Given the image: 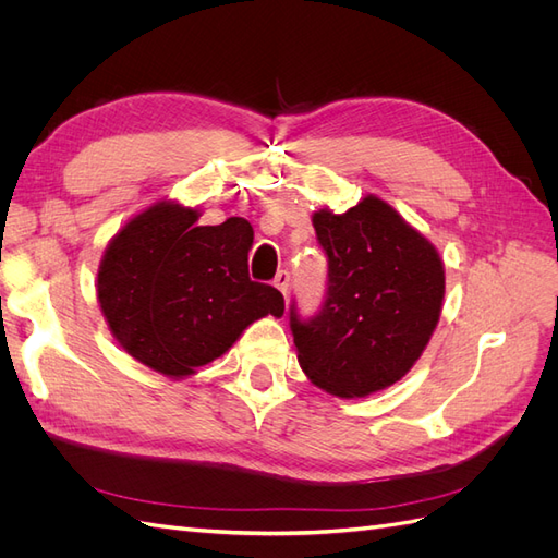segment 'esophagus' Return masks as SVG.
Returning <instances> with one entry per match:
<instances>
[{
	"instance_id": "34e87169",
	"label": "esophagus",
	"mask_w": 558,
	"mask_h": 558,
	"mask_svg": "<svg viewBox=\"0 0 558 558\" xmlns=\"http://www.w3.org/2000/svg\"><path fill=\"white\" fill-rule=\"evenodd\" d=\"M277 289L283 293V298H289V286H291V275L286 272V269H281V272H277L275 281H272Z\"/></svg>"
}]
</instances>
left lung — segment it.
<instances>
[{"mask_svg":"<svg viewBox=\"0 0 558 558\" xmlns=\"http://www.w3.org/2000/svg\"><path fill=\"white\" fill-rule=\"evenodd\" d=\"M328 253V298L300 320L291 310L298 363L337 398H365L410 373L442 314L445 263L435 244L377 195L335 214H312Z\"/></svg>","mask_w":558,"mask_h":558,"instance_id":"1","label":"left lung"}]
</instances>
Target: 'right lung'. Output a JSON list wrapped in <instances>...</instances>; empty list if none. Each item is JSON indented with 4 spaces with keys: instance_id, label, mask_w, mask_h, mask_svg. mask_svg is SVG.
<instances>
[{
    "instance_id": "1",
    "label": "right lung",
    "mask_w": 558,
    "mask_h": 558,
    "mask_svg": "<svg viewBox=\"0 0 558 558\" xmlns=\"http://www.w3.org/2000/svg\"><path fill=\"white\" fill-rule=\"evenodd\" d=\"M199 207L158 199L128 218L97 267V302L116 342L154 373L185 379L221 359L283 295L248 279L253 228L197 226Z\"/></svg>"
}]
</instances>
